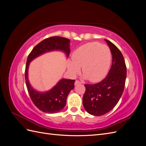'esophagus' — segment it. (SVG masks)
I'll return each instance as SVG.
<instances>
[{"label": "esophagus", "mask_w": 146, "mask_h": 146, "mask_svg": "<svg viewBox=\"0 0 146 146\" xmlns=\"http://www.w3.org/2000/svg\"><path fill=\"white\" fill-rule=\"evenodd\" d=\"M81 83H82L81 82L78 81V80H76V82H75V85H78V84H81Z\"/></svg>", "instance_id": "obj_1"}]
</instances>
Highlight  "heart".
<instances>
[{
  "label": "heart",
  "mask_w": 146,
  "mask_h": 146,
  "mask_svg": "<svg viewBox=\"0 0 146 146\" xmlns=\"http://www.w3.org/2000/svg\"><path fill=\"white\" fill-rule=\"evenodd\" d=\"M111 62L110 48L97 42L86 43L73 52L72 61L68 62V69L77 75L82 67L85 77L91 82H98L105 76Z\"/></svg>",
  "instance_id": "b5f03b06"
}]
</instances>
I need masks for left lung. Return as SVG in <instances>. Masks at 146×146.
I'll return each mask as SVG.
<instances>
[{"mask_svg":"<svg viewBox=\"0 0 146 146\" xmlns=\"http://www.w3.org/2000/svg\"><path fill=\"white\" fill-rule=\"evenodd\" d=\"M111 50L113 62L103 80L93 85H85L86 91L83 105L91 115L102 116L114 108L120 99L125 87L127 68L121 51L111 42L105 39Z\"/></svg>","mask_w":146,"mask_h":146,"instance_id":"left-lung-1","label":"left lung"}]
</instances>
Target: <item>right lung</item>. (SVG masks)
Returning <instances> with one entry per match:
<instances>
[{"label":"right lung","mask_w":146,"mask_h":146,"mask_svg":"<svg viewBox=\"0 0 146 146\" xmlns=\"http://www.w3.org/2000/svg\"><path fill=\"white\" fill-rule=\"evenodd\" d=\"M70 40L61 36H52L44 39L35 46L28 56L25 70V79L27 90L35 105L46 113H56L62 110L66 104V99L70 91L74 88L75 80L63 78L47 92H41L31 86L28 78L30 63L44 53L53 50L64 52L67 58L70 54Z\"/></svg>","instance_id":"add662e5"}]
</instances>
